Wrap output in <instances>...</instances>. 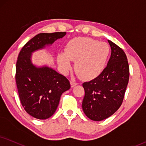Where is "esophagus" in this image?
<instances>
[{"label":"esophagus","instance_id":"obj_1","mask_svg":"<svg viewBox=\"0 0 146 146\" xmlns=\"http://www.w3.org/2000/svg\"><path fill=\"white\" fill-rule=\"evenodd\" d=\"M70 84H71V87H74V86H76V85H77V84H78V82H76V81H74V80H72L71 81H70Z\"/></svg>","mask_w":146,"mask_h":146}]
</instances>
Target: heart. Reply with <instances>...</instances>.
<instances>
[{
    "label": "heart",
    "instance_id": "1",
    "mask_svg": "<svg viewBox=\"0 0 146 146\" xmlns=\"http://www.w3.org/2000/svg\"><path fill=\"white\" fill-rule=\"evenodd\" d=\"M110 46L104 42L88 37L74 38L68 43L64 53L57 57V62L63 72L72 69V62H75V70L83 79H92L103 71L110 55Z\"/></svg>",
    "mask_w": 146,
    "mask_h": 146
}]
</instances>
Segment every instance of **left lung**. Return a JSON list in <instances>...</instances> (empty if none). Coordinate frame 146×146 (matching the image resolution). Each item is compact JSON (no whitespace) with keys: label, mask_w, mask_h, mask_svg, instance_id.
<instances>
[{"label":"left lung","mask_w":146,"mask_h":146,"mask_svg":"<svg viewBox=\"0 0 146 146\" xmlns=\"http://www.w3.org/2000/svg\"><path fill=\"white\" fill-rule=\"evenodd\" d=\"M108 41L111 53L107 66L98 77L82 84L84 97L82 107L88 118L101 121L120 107L129 79L127 55L115 43Z\"/></svg>","instance_id":"1"}]
</instances>
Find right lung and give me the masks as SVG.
<instances>
[{
  "label": "right lung",
  "instance_id": "add662e5",
  "mask_svg": "<svg viewBox=\"0 0 146 146\" xmlns=\"http://www.w3.org/2000/svg\"><path fill=\"white\" fill-rule=\"evenodd\" d=\"M66 34H38L23 46L18 55L15 80L19 100L26 112L38 119H46L55 113L61 95L70 89V83L51 68L36 67L31 62L32 53L53 44Z\"/></svg>",
  "mask_w": 146,
  "mask_h": 146
}]
</instances>
